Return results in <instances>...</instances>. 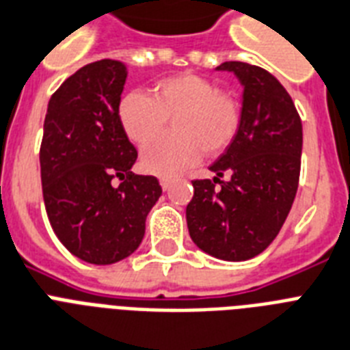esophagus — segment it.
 Here are the masks:
<instances>
[{
	"label": "esophagus",
	"mask_w": 350,
	"mask_h": 350,
	"mask_svg": "<svg viewBox=\"0 0 350 350\" xmlns=\"http://www.w3.org/2000/svg\"><path fill=\"white\" fill-rule=\"evenodd\" d=\"M160 185H161V189H163V190H169L170 180H169V178H160Z\"/></svg>",
	"instance_id": "1"
}]
</instances>
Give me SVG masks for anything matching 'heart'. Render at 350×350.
Segmentation results:
<instances>
[{
	"label": "heart",
	"instance_id": "heart-1",
	"mask_svg": "<svg viewBox=\"0 0 350 350\" xmlns=\"http://www.w3.org/2000/svg\"><path fill=\"white\" fill-rule=\"evenodd\" d=\"M175 116L176 133L150 142L142 150L146 172L174 176L189 169L201 154L215 156L235 140L241 127V106L230 93L217 92L206 77L183 72L152 86V96L129 92L118 104V120L131 142L147 144Z\"/></svg>",
	"mask_w": 350,
	"mask_h": 350
}]
</instances>
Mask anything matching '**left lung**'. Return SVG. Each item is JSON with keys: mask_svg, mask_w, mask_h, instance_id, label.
I'll return each instance as SVG.
<instances>
[{"mask_svg": "<svg viewBox=\"0 0 350 350\" xmlns=\"http://www.w3.org/2000/svg\"><path fill=\"white\" fill-rule=\"evenodd\" d=\"M243 84L241 127L208 167L214 180H196L187 204L190 239L221 260H248L273 243L295 201L302 156V122L273 75L248 62H223ZM226 174L229 180H220Z\"/></svg>", "mask_w": 350, "mask_h": 350, "instance_id": "1", "label": "left lung"}]
</instances>
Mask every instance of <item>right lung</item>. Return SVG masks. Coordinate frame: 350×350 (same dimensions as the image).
Instances as JSON below:
<instances>
[{"mask_svg":"<svg viewBox=\"0 0 350 350\" xmlns=\"http://www.w3.org/2000/svg\"><path fill=\"white\" fill-rule=\"evenodd\" d=\"M126 79L127 66L113 59L68 77L48 102L39 152L53 232L68 252L98 266L140 246L147 214L161 196L154 176L131 170L138 152L118 120ZM115 179L122 181L118 187Z\"/></svg>","mask_w":350,"mask_h":350,"instance_id":"add662e5","label":"right lung"}]
</instances>
